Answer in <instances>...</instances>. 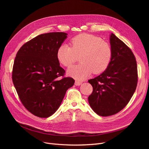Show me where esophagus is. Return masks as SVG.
Segmentation results:
<instances>
[{
	"instance_id": "1",
	"label": "esophagus",
	"mask_w": 149,
	"mask_h": 149,
	"mask_svg": "<svg viewBox=\"0 0 149 149\" xmlns=\"http://www.w3.org/2000/svg\"><path fill=\"white\" fill-rule=\"evenodd\" d=\"M82 84V83L81 82V81H75V86H80V85H81Z\"/></svg>"
}]
</instances>
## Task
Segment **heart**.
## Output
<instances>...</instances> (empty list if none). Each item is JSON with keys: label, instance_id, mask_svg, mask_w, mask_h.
Wrapping results in <instances>:
<instances>
[{"label": "heart", "instance_id": "heart-1", "mask_svg": "<svg viewBox=\"0 0 149 149\" xmlns=\"http://www.w3.org/2000/svg\"><path fill=\"white\" fill-rule=\"evenodd\" d=\"M70 47L61 45L57 49V57L61 63L70 67L80 56L81 63L72 66L68 74L77 80H82L92 72L100 74L107 68L112 57L110 45L101 38L88 34H81L73 37Z\"/></svg>", "mask_w": 149, "mask_h": 149}]
</instances>
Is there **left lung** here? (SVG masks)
Wrapping results in <instances>:
<instances>
[{
  "instance_id": "left-lung-1",
  "label": "left lung",
  "mask_w": 149,
  "mask_h": 149,
  "mask_svg": "<svg viewBox=\"0 0 149 149\" xmlns=\"http://www.w3.org/2000/svg\"><path fill=\"white\" fill-rule=\"evenodd\" d=\"M110 44L112 57L107 68L88 80L93 87L88 97L90 106L103 116L121 111L134 95L138 82L136 61L131 49L113 33Z\"/></svg>"
}]
</instances>
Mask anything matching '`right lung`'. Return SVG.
<instances>
[{"mask_svg":"<svg viewBox=\"0 0 149 149\" xmlns=\"http://www.w3.org/2000/svg\"><path fill=\"white\" fill-rule=\"evenodd\" d=\"M65 33L40 34L23 45L15 58L12 79L22 103L40 118H48L59 108L66 91L74 84L71 77H60L65 70L57 57L67 38Z\"/></svg>","mask_w":149,"mask_h":149,"instance_id":"add662e5","label":"right lung"}]
</instances>
